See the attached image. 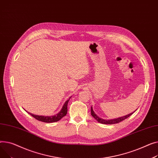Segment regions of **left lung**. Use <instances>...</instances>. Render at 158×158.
<instances>
[{"instance_id":"8db88e82","label":"left lung","mask_w":158,"mask_h":158,"mask_svg":"<svg viewBox=\"0 0 158 158\" xmlns=\"http://www.w3.org/2000/svg\"><path fill=\"white\" fill-rule=\"evenodd\" d=\"M133 114V112L130 114H128L127 115H125V116H123V117H119V118H115V119L105 120V119H103V118L99 117L95 114L93 109H92V107L91 106V115L93 117L97 120L98 122H99V123H101V124H114L119 123L120 122H121V121H123V120H125L126 118H128L129 116H131Z\"/></svg>"}]
</instances>
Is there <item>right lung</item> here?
<instances>
[{
    "label": "right lung",
    "mask_w": 158,
    "mask_h": 158,
    "mask_svg": "<svg viewBox=\"0 0 158 158\" xmlns=\"http://www.w3.org/2000/svg\"><path fill=\"white\" fill-rule=\"evenodd\" d=\"M71 98L68 100H67L65 103L64 104L60 112L55 115L53 116H43V115H34L32 114H31L29 112H27L28 114H29L31 116H32L35 119L40 120V121L46 123H55V122H57L59 120H60L65 115H66L67 112H68V103L69 101Z\"/></svg>",
    "instance_id": "add662e5"
}]
</instances>
